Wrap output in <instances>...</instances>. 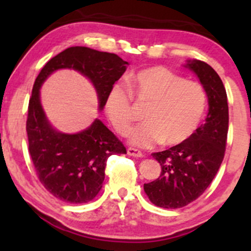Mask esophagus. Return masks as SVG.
<instances>
[{"label": "esophagus", "mask_w": 251, "mask_h": 251, "mask_svg": "<svg viewBox=\"0 0 251 251\" xmlns=\"http://www.w3.org/2000/svg\"><path fill=\"white\" fill-rule=\"evenodd\" d=\"M127 153L129 155H132V157H143V152L139 151L138 149H134V148H128L127 149Z\"/></svg>", "instance_id": "obj_1"}]
</instances>
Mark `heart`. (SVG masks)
<instances>
[{
  "label": "heart",
  "instance_id": "1",
  "mask_svg": "<svg viewBox=\"0 0 251 251\" xmlns=\"http://www.w3.org/2000/svg\"><path fill=\"white\" fill-rule=\"evenodd\" d=\"M127 86L128 89L119 83L112 86L106 96L105 112L118 133L125 134L134 120L132 99L148 105L143 114L146 122L128 133L131 143L140 148L186 142L205 113L208 97L203 86L169 68L155 66L139 71L129 77Z\"/></svg>",
  "mask_w": 251,
  "mask_h": 251
}]
</instances>
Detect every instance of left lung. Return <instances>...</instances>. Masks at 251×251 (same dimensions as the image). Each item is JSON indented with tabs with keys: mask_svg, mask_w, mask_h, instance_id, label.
I'll list each match as a JSON object with an SVG mask.
<instances>
[{
	"mask_svg": "<svg viewBox=\"0 0 251 251\" xmlns=\"http://www.w3.org/2000/svg\"><path fill=\"white\" fill-rule=\"evenodd\" d=\"M186 66L197 74L205 89L209 112L205 124L186 142L152 153L162 172L155 180L144 184V190L154 205L165 209L183 208L203 195L226 153L229 107L223 82L208 63L194 60Z\"/></svg>",
	"mask_w": 251,
	"mask_h": 251,
	"instance_id": "1",
	"label": "left lung"
}]
</instances>
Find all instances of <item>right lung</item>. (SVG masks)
<instances>
[{"label": "right lung", "mask_w": 251, "mask_h": 251, "mask_svg": "<svg viewBox=\"0 0 251 251\" xmlns=\"http://www.w3.org/2000/svg\"><path fill=\"white\" fill-rule=\"evenodd\" d=\"M126 65L127 61L117 54L76 46L51 57L35 79L25 124L28 150L37 178L57 200L71 204L93 200L102 188L108 157L126 153V148L99 119L76 134L51 128L40 103L42 82L54 71L73 68L93 82L101 109L108 91L125 73Z\"/></svg>", "instance_id": "obj_1"}]
</instances>
